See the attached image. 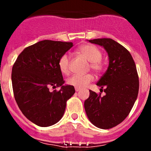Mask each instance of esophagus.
<instances>
[{
    "mask_svg": "<svg viewBox=\"0 0 151 151\" xmlns=\"http://www.w3.org/2000/svg\"><path fill=\"white\" fill-rule=\"evenodd\" d=\"M80 90H81V89H79V88L75 87V91H80Z\"/></svg>",
    "mask_w": 151,
    "mask_h": 151,
    "instance_id": "esophagus-1",
    "label": "esophagus"
}]
</instances>
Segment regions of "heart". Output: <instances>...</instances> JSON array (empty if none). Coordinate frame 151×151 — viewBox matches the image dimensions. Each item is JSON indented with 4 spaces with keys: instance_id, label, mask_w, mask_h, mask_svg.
<instances>
[{
    "instance_id": "obj_1",
    "label": "heart",
    "mask_w": 151,
    "mask_h": 151,
    "mask_svg": "<svg viewBox=\"0 0 151 151\" xmlns=\"http://www.w3.org/2000/svg\"><path fill=\"white\" fill-rule=\"evenodd\" d=\"M78 53L90 62V67L96 72H100L103 70V64L101 62L102 54L101 50L92 45H84L79 47ZM70 59L67 54H64L60 57L58 62L60 70L62 74L70 73ZM93 80L92 74H74L67 79V83L74 87L82 89Z\"/></svg>"
}]
</instances>
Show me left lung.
<instances>
[{
	"label": "left lung",
	"mask_w": 151,
	"mask_h": 151,
	"mask_svg": "<svg viewBox=\"0 0 151 151\" xmlns=\"http://www.w3.org/2000/svg\"><path fill=\"white\" fill-rule=\"evenodd\" d=\"M103 47L109 56L106 72L96 85L106 93L101 96L89 90L84 109L91 124L101 129H111L128 116L136 101L139 80L134 60L127 50L110 38L89 40Z\"/></svg>",
	"instance_id": "left-lung-1"
}]
</instances>
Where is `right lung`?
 Segmentation results:
<instances>
[{
    "instance_id": "obj_1",
    "label": "right lung",
    "mask_w": 151,
    "mask_h": 151,
    "mask_svg": "<svg viewBox=\"0 0 151 151\" xmlns=\"http://www.w3.org/2000/svg\"><path fill=\"white\" fill-rule=\"evenodd\" d=\"M72 42L45 40L27 47L12 69V85L19 109L28 120L41 127L58 123L63 116L67 101L75 93L65 81L58 66L60 57ZM61 87L60 91L49 88Z\"/></svg>"
}]
</instances>
